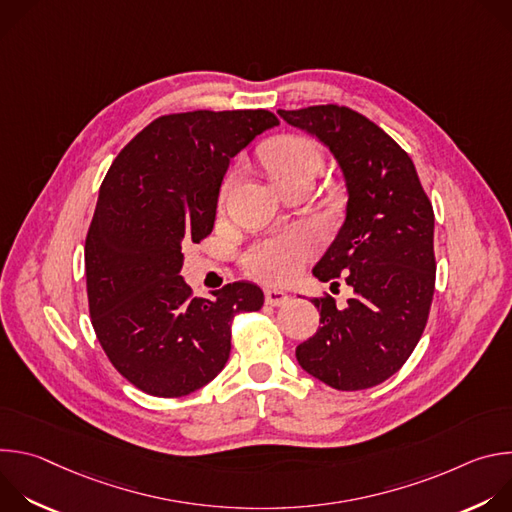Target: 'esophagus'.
<instances>
[{
  "instance_id": "esophagus-1",
  "label": "esophagus",
  "mask_w": 512,
  "mask_h": 512,
  "mask_svg": "<svg viewBox=\"0 0 512 512\" xmlns=\"http://www.w3.org/2000/svg\"><path fill=\"white\" fill-rule=\"evenodd\" d=\"M287 302V294L281 289H265V304L267 306H281Z\"/></svg>"
}]
</instances>
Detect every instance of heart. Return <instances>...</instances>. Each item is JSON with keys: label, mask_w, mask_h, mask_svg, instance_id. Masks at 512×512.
I'll return each mask as SVG.
<instances>
[{"label": "heart", "mask_w": 512, "mask_h": 512, "mask_svg": "<svg viewBox=\"0 0 512 512\" xmlns=\"http://www.w3.org/2000/svg\"><path fill=\"white\" fill-rule=\"evenodd\" d=\"M261 162L277 186L285 188L298 180H314L322 168V156L316 145L296 133H283L269 139L261 148ZM233 178H227L223 196ZM316 237L302 227L287 229L251 245L243 255L245 269L265 281H287L302 263L316 253Z\"/></svg>", "instance_id": "1"}]
</instances>
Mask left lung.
Instances as JSON below:
<instances>
[{
	"label": "left lung",
	"mask_w": 512,
	"mask_h": 512,
	"mask_svg": "<svg viewBox=\"0 0 512 512\" xmlns=\"http://www.w3.org/2000/svg\"><path fill=\"white\" fill-rule=\"evenodd\" d=\"M277 113L328 145L348 188L346 221L314 275L332 285L342 275L354 294L346 308L328 294L312 300L322 326L298 362L332 389H371L403 367L429 318L431 202L407 152L371 119L340 105Z\"/></svg>",
	"instance_id": "left-lung-1"
}]
</instances>
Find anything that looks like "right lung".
Here are the masks:
<instances>
[{
	"label": "right lung",
	"instance_id": "1",
	"mask_svg": "<svg viewBox=\"0 0 512 512\" xmlns=\"http://www.w3.org/2000/svg\"><path fill=\"white\" fill-rule=\"evenodd\" d=\"M265 109L154 119L113 160L85 241L89 314L113 367L139 391L184 397L225 369L231 324L263 291L233 281L194 298L180 275L188 243L214 227L231 158L277 125Z\"/></svg>",
	"mask_w": 512,
	"mask_h": 512
}]
</instances>
